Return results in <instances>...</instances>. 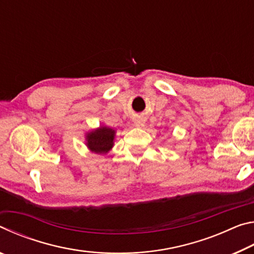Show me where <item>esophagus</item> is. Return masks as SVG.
Segmentation results:
<instances>
[{
    "label": "esophagus",
    "mask_w": 254,
    "mask_h": 254,
    "mask_svg": "<svg viewBox=\"0 0 254 254\" xmlns=\"http://www.w3.org/2000/svg\"><path fill=\"white\" fill-rule=\"evenodd\" d=\"M134 124H135V127H143L144 126V120H142V119H135L134 120Z\"/></svg>",
    "instance_id": "esophagus-1"
}]
</instances>
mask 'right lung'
I'll use <instances>...</instances> for the list:
<instances>
[{"label":"right lung","instance_id":"1","mask_svg":"<svg viewBox=\"0 0 254 254\" xmlns=\"http://www.w3.org/2000/svg\"><path fill=\"white\" fill-rule=\"evenodd\" d=\"M115 131L107 127H100L86 134V145L92 152L104 154L114 144Z\"/></svg>","mask_w":254,"mask_h":254}]
</instances>
